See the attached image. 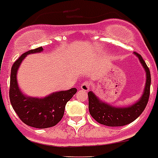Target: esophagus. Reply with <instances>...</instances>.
I'll return each instance as SVG.
<instances>
[{
	"label": "esophagus",
	"instance_id": "esophagus-1",
	"mask_svg": "<svg viewBox=\"0 0 158 158\" xmlns=\"http://www.w3.org/2000/svg\"><path fill=\"white\" fill-rule=\"evenodd\" d=\"M90 83L89 81H84L83 83L81 84V89L83 91H88L89 89H90Z\"/></svg>",
	"mask_w": 158,
	"mask_h": 158
}]
</instances>
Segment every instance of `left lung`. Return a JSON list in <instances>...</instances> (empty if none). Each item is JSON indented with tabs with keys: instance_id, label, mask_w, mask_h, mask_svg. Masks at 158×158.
Instances as JSON below:
<instances>
[{
	"instance_id": "8db88e82",
	"label": "left lung",
	"mask_w": 158,
	"mask_h": 158,
	"mask_svg": "<svg viewBox=\"0 0 158 158\" xmlns=\"http://www.w3.org/2000/svg\"><path fill=\"white\" fill-rule=\"evenodd\" d=\"M146 72V83L144 94L141 99L133 106L126 108H115L100 102L93 92L88 93L89 110L93 118L98 123L107 126H123L135 121L144 111L149 102L150 94L151 75L149 67L145 64L142 56L134 52Z\"/></svg>"
}]
</instances>
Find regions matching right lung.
<instances>
[{
	"mask_svg": "<svg viewBox=\"0 0 158 158\" xmlns=\"http://www.w3.org/2000/svg\"><path fill=\"white\" fill-rule=\"evenodd\" d=\"M42 47L23 53L12 66L9 99L19 118L31 127L45 129L52 127L62 119L66 103L76 94V88L52 94L44 98L25 97L20 91L17 82V72L23 59L28 54L41 52Z\"/></svg>",
	"mask_w": 158,
	"mask_h": 158,
	"instance_id": "right-lung-1",
	"label": "right lung"
}]
</instances>
